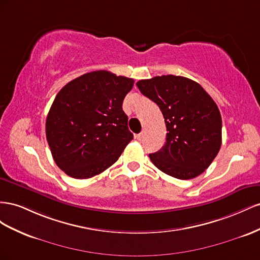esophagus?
<instances>
[{
	"instance_id": "34e87169",
	"label": "esophagus",
	"mask_w": 260,
	"mask_h": 260,
	"mask_svg": "<svg viewBox=\"0 0 260 260\" xmlns=\"http://www.w3.org/2000/svg\"><path fill=\"white\" fill-rule=\"evenodd\" d=\"M143 137H144V133H140V134H138V135L136 136V138H137L138 140H142Z\"/></svg>"
}]
</instances>
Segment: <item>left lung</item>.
Returning <instances> with one entry per match:
<instances>
[{
  "mask_svg": "<svg viewBox=\"0 0 260 260\" xmlns=\"http://www.w3.org/2000/svg\"><path fill=\"white\" fill-rule=\"evenodd\" d=\"M165 117L167 140L149 158L160 171L180 180L202 174L217 157L222 143V120L216 102L196 81L163 75L137 81Z\"/></svg>",
  "mask_w": 260,
  "mask_h": 260,
  "instance_id": "8db88e82",
  "label": "left lung"
}]
</instances>
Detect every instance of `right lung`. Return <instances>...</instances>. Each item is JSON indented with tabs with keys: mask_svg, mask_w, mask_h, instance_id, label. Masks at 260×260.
Instances as JSON below:
<instances>
[{
	"mask_svg": "<svg viewBox=\"0 0 260 260\" xmlns=\"http://www.w3.org/2000/svg\"><path fill=\"white\" fill-rule=\"evenodd\" d=\"M134 79L108 71L66 84L52 103L46 134L56 166L74 179H89L113 165L134 138L123 100Z\"/></svg>",
	"mask_w": 260,
	"mask_h": 260,
	"instance_id": "add662e5",
	"label": "right lung"
}]
</instances>
